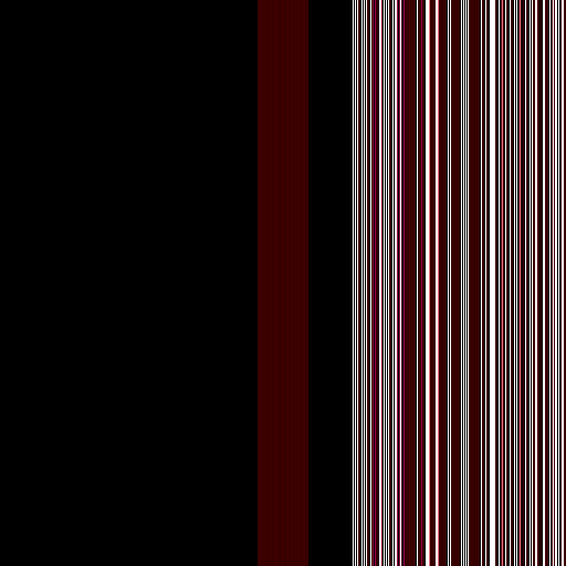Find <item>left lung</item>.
<instances>
[{
    "label": "left lung",
    "instance_id": "1",
    "mask_svg": "<svg viewBox=\"0 0 566 566\" xmlns=\"http://www.w3.org/2000/svg\"><path fill=\"white\" fill-rule=\"evenodd\" d=\"M564 14H566V4H564ZM564 501H566V499H564ZM564 511H566V509H564Z\"/></svg>",
    "mask_w": 566,
    "mask_h": 566
}]
</instances>
